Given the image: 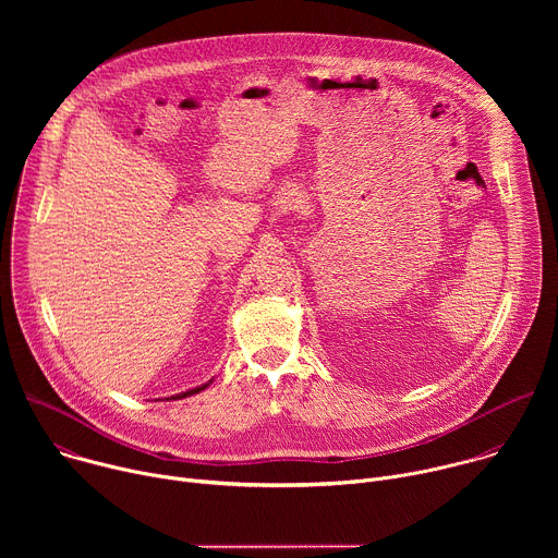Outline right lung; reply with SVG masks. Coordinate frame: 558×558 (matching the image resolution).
Segmentation results:
<instances>
[{"label":"right lung","instance_id":"obj_1","mask_svg":"<svg viewBox=\"0 0 558 558\" xmlns=\"http://www.w3.org/2000/svg\"><path fill=\"white\" fill-rule=\"evenodd\" d=\"M211 384V379L207 381V384H203V386H196V388H190V390H185V392H179V395H172V397H168V400H183V397H190V395H196V392H201V390H205L207 386Z\"/></svg>","mask_w":558,"mask_h":558}]
</instances>
